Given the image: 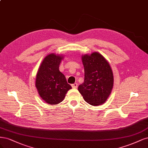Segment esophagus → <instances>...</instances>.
I'll return each instance as SVG.
<instances>
[{"label":"esophagus","instance_id":"34e87169","mask_svg":"<svg viewBox=\"0 0 148 148\" xmlns=\"http://www.w3.org/2000/svg\"><path fill=\"white\" fill-rule=\"evenodd\" d=\"M77 85H78V84L77 83H75V84H73V85H71V86H72V87L73 88H77Z\"/></svg>","mask_w":148,"mask_h":148}]
</instances>
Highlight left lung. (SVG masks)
Wrapping results in <instances>:
<instances>
[{"label": "left lung", "mask_w": 148, "mask_h": 148, "mask_svg": "<svg viewBox=\"0 0 148 148\" xmlns=\"http://www.w3.org/2000/svg\"><path fill=\"white\" fill-rule=\"evenodd\" d=\"M85 78L78 90L90 105L99 106L106 102L114 85V76L110 64L98 52L82 56Z\"/></svg>", "instance_id": "obj_1"}]
</instances>
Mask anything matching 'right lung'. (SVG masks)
Wrapping results in <instances>:
<instances>
[{"label":"right lung","mask_w":148,"mask_h":148,"mask_svg":"<svg viewBox=\"0 0 148 148\" xmlns=\"http://www.w3.org/2000/svg\"><path fill=\"white\" fill-rule=\"evenodd\" d=\"M64 56L50 53L47 55L37 71L36 87L40 98L49 104H57L72 88L68 84L64 75L59 70V66Z\"/></svg>","instance_id":"right-lung-1"}]
</instances>
